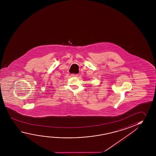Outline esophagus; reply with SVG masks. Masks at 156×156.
I'll return each instance as SVG.
<instances>
[{
    "mask_svg": "<svg viewBox=\"0 0 156 156\" xmlns=\"http://www.w3.org/2000/svg\"><path fill=\"white\" fill-rule=\"evenodd\" d=\"M72 77H77L78 75L77 74H75V73H73V74H71Z\"/></svg>",
    "mask_w": 156,
    "mask_h": 156,
    "instance_id": "esophagus-1",
    "label": "esophagus"
}]
</instances>
